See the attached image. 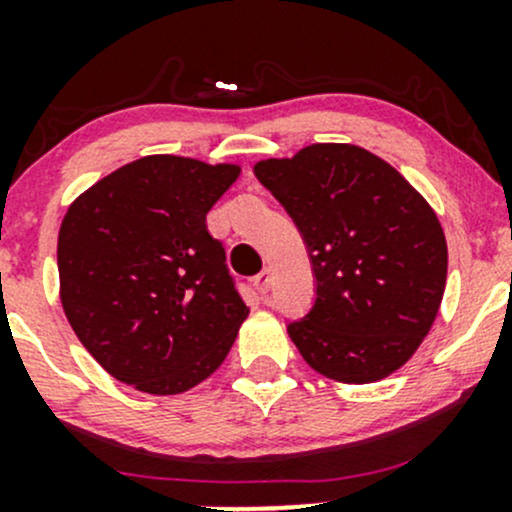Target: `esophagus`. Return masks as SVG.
<instances>
[{"label": "esophagus", "mask_w": 512, "mask_h": 512, "mask_svg": "<svg viewBox=\"0 0 512 512\" xmlns=\"http://www.w3.org/2000/svg\"><path fill=\"white\" fill-rule=\"evenodd\" d=\"M272 284H274V276H272V272H269V269H262V272L255 276V289L260 291L262 296H267L269 289H272Z\"/></svg>", "instance_id": "obj_1"}]
</instances>
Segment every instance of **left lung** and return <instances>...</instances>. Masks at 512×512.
Masks as SVG:
<instances>
[{"mask_svg":"<svg viewBox=\"0 0 512 512\" xmlns=\"http://www.w3.org/2000/svg\"><path fill=\"white\" fill-rule=\"evenodd\" d=\"M301 233L313 308L286 325L310 368L339 383L383 380L436 320L448 245L428 202L354 144H313L255 166Z\"/></svg>","mask_w":512,"mask_h":512,"instance_id":"8db88e82","label":"left lung"}]
</instances>
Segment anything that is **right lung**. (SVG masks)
Listing matches in <instances>:
<instances>
[{
  "label": "right lung",
  "mask_w": 512,
  "mask_h": 512,
  "mask_svg": "<svg viewBox=\"0 0 512 512\" xmlns=\"http://www.w3.org/2000/svg\"><path fill=\"white\" fill-rule=\"evenodd\" d=\"M240 168L146 156L88 187L64 216V315L120 383L178 395L209 378L248 315L209 209Z\"/></svg>",
  "instance_id": "obj_1"
}]
</instances>
